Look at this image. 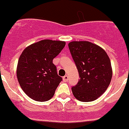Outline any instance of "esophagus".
Returning <instances> with one entry per match:
<instances>
[{
    "label": "esophagus",
    "instance_id": "esophagus-1",
    "mask_svg": "<svg viewBox=\"0 0 129 129\" xmlns=\"http://www.w3.org/2000/svg\"><path fill=\"white\" fill-rule=\"evenodd\" d=\"M68 78H69V76H68L67 75L64 76L63 77V81H64V82H67V81H68Z\"/></svg>",
    "mask_w": 129,
    "mask_h": 129
}]
</instances>
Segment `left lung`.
Masks as SVG:
<instances>
[{"mask_svg":"<svg viewBox=\"0 0 129 129\" xmlns=\"http://www.w3.org/2000/svg\"><path fill=\"white\" fill-rule=\"evenodd\" d=\"M68 46L81 78L72 87V93L83 102L94 101L110 83L113 71L110 58L103 48L89 42L74 41Z\"/></svg>","mask_w":129,"mask_h":129,"instance_id":"obj_1","label":"left lung"}]
</instances>
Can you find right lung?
<instances>
[{
    "mask_svg": "<svg viewBox=\"0 0 129 129\" xmlns=\"http://www.w3.org/2000/svg\"><path fill=\"white\" fill-rule=\"evenodd\" d=\"M66 43L62 41L41 40L28 46L19 57L16 76L27 95L37 101H46L53 96L62 78L57 75L53 60Z\"/></svg>",
    "mask_w": 129,
    "mask_h": 129,
    "instance_id": "1",
    "label": "right lung"
}]
</instances>
